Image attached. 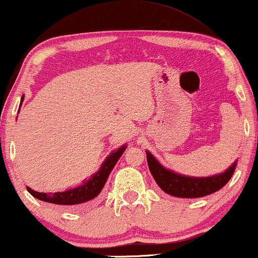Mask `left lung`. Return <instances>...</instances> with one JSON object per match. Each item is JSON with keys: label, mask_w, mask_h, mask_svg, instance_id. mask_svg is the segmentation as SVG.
Instances as JSON below:
<instances>
[{"label": "left lung", "mask_w": 258, "mask_h": 258, "mask_svg": "<svg viewBox=\"0 0 258 258\" xmlns=\"http://www.w3.org/2000/svg\"><path fill=\"white\" fill-rule=\"evenodd\" d=\"M148 166L157 185L170 196L180 198H198L214 194L222 188L233 175L237 161L223 173L212 176H186L169 170L147 151Z\"/></svg>", "instance_id": "left-lung-1"}]
</instances>
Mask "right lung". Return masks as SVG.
Returning a JSON list of instances; mask_svg holds the SVG:
<instances>
[{
    "label": "right lung",
    "mask_w": 258,
    "mask_h": 258,
    "mask_svg": "<svg viewBox=\"0 0 258 258\" xmlns=\"http://www.w3.org/2000/svg\"><path fill=\"white\" fill-rule=\"evenodd\" d=\"M24 97H21V103H23ZM126 150V145L117 149V150L113 151L109 156L105 159V161L102 163L101 168L98 172H96L89 180H85L82 185L77 186L74 188H70V190L63 192H55V194H45V192H37L27 186V191L32 195L37 200L48 202V203L57 204V206H64V207H73L78 206V204L85 203L94 200L101 194L102 188L107 181L108 176H109L110 172L113 170L114 166H115L117 161Z\"/></svg>",
    "instance_id": "1"
}]
</instances>
